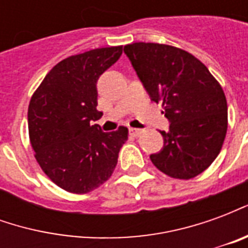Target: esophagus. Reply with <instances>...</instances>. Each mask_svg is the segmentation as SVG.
Returning a JSON list of instances; mask_svg holds the SVG:
<instances>
[{
	"instance_id": "esophagus-1",
	"label": "esophagus",
	"mask_w": 248,
	"mask_h": 248,
	"mask_svg": "<svg viewBox=\"0 0 248 248\" xmlns=\"http://www.w3.org/2000/svg\"><path fill=\"white\" fill-rule=\"evenodd\" d=\"M142 133H143V130L142 129H134V127L130 129V134L133 135V137H140Z\"/></svg>"
}]
</instances>
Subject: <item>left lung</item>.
Wrapping results in <instances>:
<instances>
[{"label": "left lung", "instance_id": "obj_1", "mask_svg": "<svg viewBox=\"0 0 248 248\" xmlns=\"http://www.w3.org/2000/svg\"><path fill=\"white\" fill-rule=\"evenodd\" d=\"M124 53L149 93L162 103L170 130L154 166L175 179H191L222 150L227 133V101L220 83L191 53L175 46L134 42Z\"/></svg>", "mask_w": 248, "mask_h": 248}]
</instances>
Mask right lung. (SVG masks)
I'll return each mask as SVG.
<instances>
[{
    "mask_svg": "<svg viewBox=\"0 0 248 248\" xmlns=\"http://www.w3.org/2000/svg\"><path fill=\"white\" fill-rule=\"evenodd\" d=\"M122 46L101 47L58 62L30 99L28 126L38 165L51 182L73 194H86L111 177L129 130L102 133L93 121L97 81L118 61Z\"/></svg>",
    "mask_w": 248,
    "mask_h": 248,
    "instance_id": "right-lung-1",
    "label": "right lung"
}]
</instances>
